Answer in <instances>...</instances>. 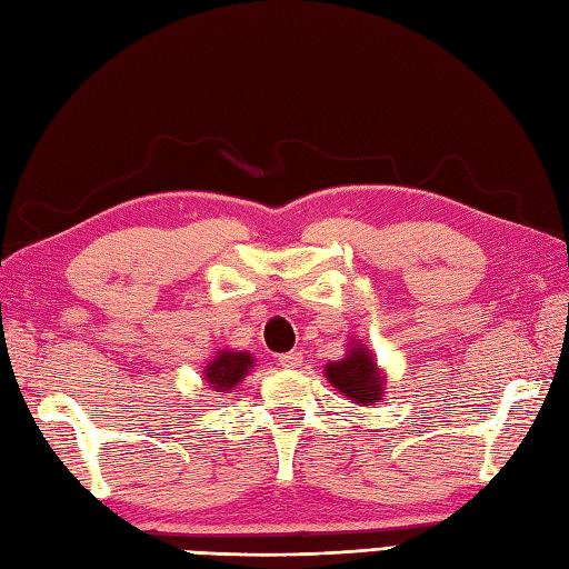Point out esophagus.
Segmentation results:
<instances>
[{"label":"esophagus","instance_id":"34e87169","mask_svg":"<svg viewBox=\"0 0 569 569\" xmlns=\"http://www.w3.org/2000/svg\"><path fill=\"white\" fill-rule=\"evenodd\" d=\"M302 351H289V353H280V367L284 369H299L302 367Z\"/></svg>","mask_w":569,"mask_h":569}]
</instances>
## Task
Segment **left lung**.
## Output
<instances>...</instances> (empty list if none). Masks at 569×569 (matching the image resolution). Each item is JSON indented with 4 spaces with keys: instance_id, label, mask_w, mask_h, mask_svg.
<instances>
[{
    "instance_id": "left-lung-1",
    "label": "left lung",
    "mask_w": 569,
    "mask_h": 569,
    "mask_svg": "<svg viewBox=\"0 0 569 569\" xmlns=\"http://www.w3.org/2000/svg\"><path fill=\"white\" fill-rule=\"evenodd\" d=\"M327 379L353 403H377L381 399L383 381L379 377L377 361L367 349H351L347 359L327 363Z\"/></svg>"
}]
</instances>
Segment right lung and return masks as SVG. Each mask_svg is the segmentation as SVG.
<instances>
[{
  "label": "right lung",
  "mask_w": 569,
  "mask_h": 569,
  "mask_svg": "<svg viewBox=\"0 0 569 569\" xmlns=\"http://www.w3.org/2000/svg\"><path fill=\"white\" fill-rule=\"evenodd\" d=\"M250 367L252 357L248 351H220L206 367V379L212 383V389L228 393V389L244 379Z\"/></svg>",
  "instance_id": "right-lung-1"
}]
</instances>
